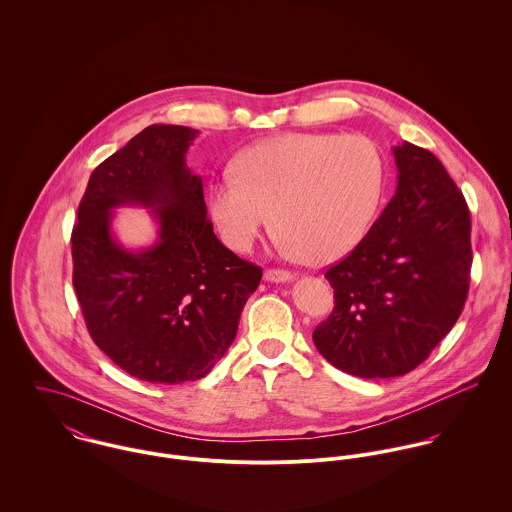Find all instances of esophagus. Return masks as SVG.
Instances as JSON below:
<instances>
[{
    "instance_id": "obj_1",
    "label": "esophagus",
    "mask_w": 512,
    "mask_h": 512,
    "mask_svg": "<svg viewBox=\"0 0 512 512\" xmlns=\"http://www.w3.org/2000/svg\"><path fill=\"white\" fill-rule=\"evenodd\" d=\"M264 278H266L268 282H276V284H280V282H290V280H293V274L292 272H288V270L270 268V270H266V272H264Z\"/></svg>"
}]
</instances>
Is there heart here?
<instances>
[{
	"label": "heart",
	"instance_id": "heart-1",
	"mask_svg": "<svg viewBox=\"0 0 512 512\" xmlns=\"http://www.w3.org/2000/svg\"><path fill=\"white\" fill-rule=\"evenodd\" d=\"M234 173L207 189L224 244L250 250L276 217L284 246L311 264L335 262L363 240L384 187L382 153L365 136H276L244 149Z\"/></svg>",
	"mask_w": 512,
	"mask_h": 512
}]
</instances>
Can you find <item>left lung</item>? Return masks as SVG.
Masks as SVG:
<instances>
[{"instance_id":"8db88e82","label":"left lung","mask_w":512,"mask_h":512,"mask_svg":"<svg viewBox=\"0 0 512 512\" xmlns=\"http://www.w3.org/2000/svg\"><path fill=\"white\" fill-rule=\"evenodd\" d=\"M396 195L365 238L325 272L331 315L313 331L317 351L361 378L422 365L459 319L471 274V217L438 157L404 142L392 149Z\"/></svg>"}]
</instances>
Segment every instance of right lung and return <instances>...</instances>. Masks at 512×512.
Returning a JSON list of instances; mask_svg holds the SVG:
<instances>
[{
  "instance_id": "obj_1",
  "label": "right lung",
  "mask_w": 512,
  "mask_h": 512,
  "mask_svg": "<svg viewBox=\"0 0 512 512\" xmlns=\"http://www.w3.org/2000/svg\"><path fill=\"white\" fill-rule=\"evenodd\" d=\"M197 130L153 124L90 175L74 224L73 286L92 341L128 374L181 384L211 372L236 337L262 268L238 258L207 219L203 179L185 165ZM142 204L160 238L130 253L111 209Z\"/></svg>"
}]
</instances>
